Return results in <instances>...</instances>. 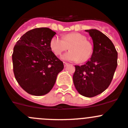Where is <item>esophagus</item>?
<instances>
[{"instance_id":"34e87169","label":"esophagus","mask_w":128,"mask_h":128,"mask_svg":"<svg viewBox=\"0 0 128 128\" xmlns=\"http://www.w3.org/2000/svg\"><path fill=\"white\" fill-rule=\"evenodd\" d=\"M63 63H64V66H65V67H66V66H68V63H66V62H63Z\"/></svg>"}]
</instances>
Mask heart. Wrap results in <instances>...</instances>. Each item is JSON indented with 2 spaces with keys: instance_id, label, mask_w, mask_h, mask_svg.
I'll list each match as a JSON object with an SVG mask.
<instances>
[{
  "instance_id": "obj_1",
  "label": "heart",
  "mask_w": 128,
  "mask_h": 128,
  "mask_svg": "<svg viewBox=\"0 0 128 128\" xmlns=\"http://www.w3.org/2000/svg\"><path fill=\"white\" fill-rule=\"evenodd\" d=\"M51 51L56 56L62 54L70 46V51L62 56V59L69 62H86L91 58L93 47L84 35L78 32L69 33L63 38L58 36L52 37L50 43Z\"/></svg>"
}]
</instances>
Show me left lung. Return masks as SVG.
<instances>
[{"instance_id":"obj_1","label":"left lung","mask_w":128,"mask_h":128,"mask_svg":"<svg viewBox=\"0 0 128 128\" xmlns=\"http://www.w3.org/2000/svg\"><path fill=\"white\" fill-rule=\"evenodd\" d=\"M93 42V52L84 65H75L73 81L78 93L95 96L108 88L118 66V52L109 38L96 29L86 30Z\"/></svg>"}]
</instances>
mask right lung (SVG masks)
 Returning a JSON list of instances; mask_svg holds the SVG:
<instances>
[{"label": "right lung", "mask_w": 128, "mask_h": 128, "mask_svg": "<svg viewBox=\"0 0 128 128\" xmlns=\"http://www.w3.org/2000/svg\"><path fill=\"white\" fill-rule=\"evenodd\" d=\"M56 32L49 28H37L26 32L17 41L12 55L13 72L21 87L28 93L42 96L53 88L64 68L50 48Z\"/></svg>", "instance_id": "right-lung-1"}]
</instances>
